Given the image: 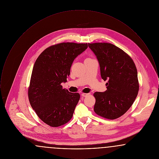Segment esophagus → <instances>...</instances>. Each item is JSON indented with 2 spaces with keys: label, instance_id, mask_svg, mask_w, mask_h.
<instances>
[{
  "label": "esophagus",
  "instance_id": "esophagus-1",
  "mask_svg": "<svg viewBox=\"0 0 159 159\" xmlns=\"http://www.w3.org/2000/svg\"><path fill=\"white\" fill-rule=\"evenodd\" d=\"M89 95V93H82V96L83 97H86L87 96H88Z\"/></svg>",
  "mask_w": 159,
  "mask_h": 159
}]
</instances>
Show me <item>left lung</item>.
Wrapping results in <instances>:
<instances>
[{"mask_svg":"<svg viewBox=\"0 0 159 159\" xmlns=\"http://www.w3.org/2000/svg\"><path fill=\"white\" fill-rule=\"evenodd\" d=\"M97 56L101 78L107 80L104 92H96L95 113L109 120L120 117L133 104L139 91L136 66L120 48L110 43H88Z\"/></svg>","mask_w":159,"mask_h":159,"instance_id":"8db88e82","label":"left lung"}]
</instances>
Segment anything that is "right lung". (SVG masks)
<instances>
[{
	"mask_svg": "<svg viewBox=\"0 0 159 159\" xmlns=\"http://www.w3.org/2000/svg\"><path fill=\"white\" fill-rule=\"evenodd\" d=\"M88 48V43L63 42L47 48L33 68L28 97L38 117L51 127L71 120L80 94L63 89L74 60Z\"/></svg>",
	"mask_w": 159,
	"mask_h": 159,
	"instance_id": "obj_1",
	"label": "right lung"
}]
</instances>
